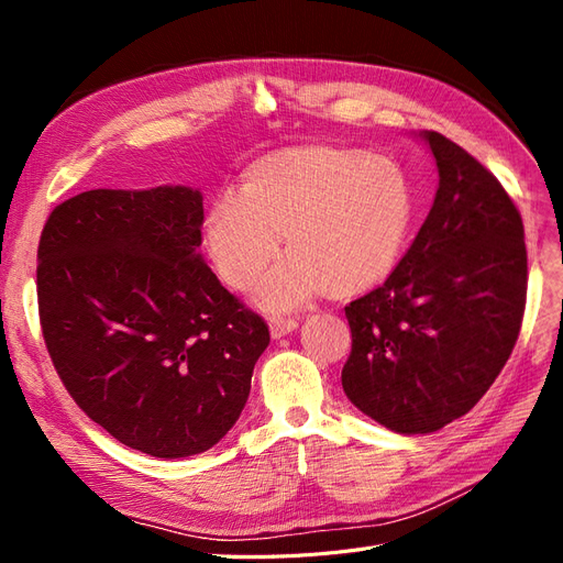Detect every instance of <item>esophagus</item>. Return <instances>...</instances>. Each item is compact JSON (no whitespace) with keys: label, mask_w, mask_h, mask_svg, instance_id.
<instances>
[{"label":"esophagus","mask_w":563,"mask_h":563,"mask_svg":"<svg viewBox=\"0 0 563 563\" xmlns=\"http://www.w3.org/2000/svg\"><path fill=\"white\" fill-rule=\"evenodd\" d=\"M298 329V319L296 317H272L269 319V333L272 338H282L286 333H291Z\"/></svg>","instance_id":"1"}]
</instances>
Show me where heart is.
<instances>
[{"mask_svg":"<svg viewBox=\"0 0 563 563\" xmlns=\"http://www.w3.org/2000/svg\"><path fill=\"white\" fill-rule=\"evenodd\" d=\"M416 218L413 185L404 168L368 150L308 145L282 150L244 174L242 195L218 192L203 242L218 275L246 288L277 258L258 298L296 308L323 286L354 296L383 284L399 265Z\"/></svg>","mask_w":563,"mask_h":563,"instance_id":"1","label":"heart"}]
</instances>
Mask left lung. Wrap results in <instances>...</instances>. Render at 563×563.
Here are the masks:
<instances>
[{
    "label": "left lung",
    "instance_id": "left-lung-1",
    "mask_svg": "<svg viewBox=\"0 0 563 563\" xmlns=\"http://www.w3.org/2000/svg\"><path fill=\"white\" fill-rule=\"evenodd\" d=\"M439 190L413 244L373 291L345 305L347 399L401 434L465 416L521 331L528 263L521 213L467 150L424 133Z\"/></svg>",
    "mask_w": 563,
    "mask_h": 563
}]
</instances>
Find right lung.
I'll return each mask as SVG.
<instances>
[{
    "label": "right lung",
    "instance_id": "add662e5",
    "mask_svg": "<svg viewBox=\"0 0 563 563\" xmlns=\"http://www.w3.org/2000/svg\"><path fill=\"white\" fill-rule=\"evenodd\" d=\"M190 187L89 190L48 213L37 305L51 362L75 404L155 457L211 449L240 418L265 319L201 261Z\"/></svg>",
    "mask_w": 563,
    "mask_h": 563
}]
</instances>
